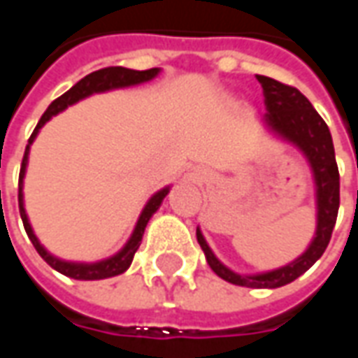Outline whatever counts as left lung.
Masks as SVG:
<instances>
[{
	"label": "left lung",
	"instance_id": "8db88e82",
	"mask_svg": "<svg viewBox=\"0 0 358 358\" xmlns=\"http://www.w3.org/2000/svg\"><path fill=\"white\" fill-rule=\"evenodd\" d=\"M256 79L264 89V102L267 110L264 124L273 134L283 137L285 141L296 145L310 162L316 182V207H318L316 234L306 252L294 262L273 271L257 275H240L231 271L215 257L199 229L196 234L197 242L207 257V264L221 279L252 289H277L294 281L304 271H308L326 252L339 211V171H337L336 151H334L329 127L310 104L308 99L299 89L279 83L266 75H256Z\"/></svg>",
	"mask_w": 358,
	"mask_h": 358
}]
</instances>
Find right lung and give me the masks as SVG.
<instances>
[{
  "label": "right lung",
  "mask_w": 358,
  "mask_h": 358,
  "mask_svg": "<svg viewBox=\"0 0 358 358\" xmlns=\"http://www.w3.org/2000/svg\"><path fill=\"white\" fill-rule=\"evenodd\" d=\"M159 67H153V69H145V71H136V69H127V67H104V69H99V71H92L87 77H83L79 83H75L67 92H64L62 96H57L56 101L52 102L48 106V110L42 114L38 126L34 127L31 139H29V145L24 149V157H22L21 162V174H19V211H21L22 224H24V231L31 238L32 246L36 248V252L40 254V257L48 264L50 267H54L59 273L67 275L71 279H81V281H96V279H108V277H114V275H120L126 271L127 267L131 266V259L136 256L137 248L141 244V238H143L145 227L149 219L153 217V213L161 207L162 199L166 197L169 189L171 187H162L161 192H157L147 205L143 207V211L139 215V221H137L136 229H134V234L131 238L127 240V244L124 248L120 250L116 256L108 257V259H102V262H96V264H75V262H66V259H59V257L52 256L48 250L44 248L42 244L36 238V234L32 232L31 222H29V217H27V211H24V203H22V178H24V171H27V162H29V149H31L34 137L38 136V129L46 122H48L52 116H56L57 112L66 110L67 106H71L75 102H79L81 99H87L94 92H104L112 91V89H122V87H131V85L147 83L155 79L159 75Z\"/></svg>",
  "instance_id": "add662e5"
}]
</instances>
